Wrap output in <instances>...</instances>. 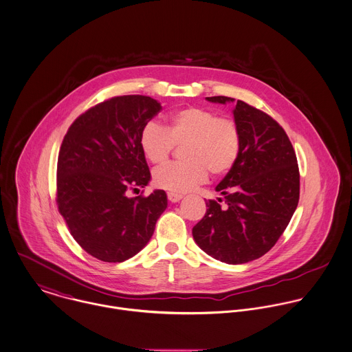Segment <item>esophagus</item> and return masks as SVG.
I'll return each instance as SVG.
<instances>
[{
	"label": "esophagus",
	"mask_w": 352,
	"mask_h": 352,
	"mask_svg": "<svg viewBox=\"0 0 352 352\" xmlns=\"http://www.w3.org/2000/svg\"><path fill=\"white\" fill-rule=\"evenodd\" d=\"M167 198H168L170 202H178L184 198V195H177V193H167Z\"/></svg>",
	"instance_id": "34e87169"
}]
</instances>
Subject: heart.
Here are the masks:
<instances>
[{
    "label": "heart",
    "mask_w": 352,
    "mask_h": 352,
    "mask_svg": "<svg viewBox=\"0 0 352 352\" xmlns=\"http://www.w3.org/2000/svg\"><path fill=\"white\" fill-rule=\"evenodd\" d=\"M143 155L153 164L167 160L174 144L182 146L184 162L167 163L154 171L157 186L171 193H185L202 184L208 171L227 174L240 154V132L230 118H217L209 109L188 107L173 112L164 128L147 122L139 136Z\"/></svg>",
    "instance_id": "heart-1"
}]
</instances>
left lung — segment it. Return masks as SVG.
Here are the masks:
<instances>
[{
    "label": "left lung",
    "mask_w": 352,
    "mask_h": 352,
    "mask_svg": "<svg viewBox=\"0 0 352 352\" xmlns=\"http://www.w3.org/2000/svg\"><path fill=\"white\" fill-rule=\"evenodd\" d=\"M206 100L234 102L224 96ZM232 113L240 154L216 186L221 197L206 202V213L192 232L212 258L241 265L263 256L286 230L300 199V173L293 146L274 118L240 100Z\"/></svg>",
    "instance_id": "obj_1"
}]
</instances>
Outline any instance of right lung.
<instances>
[{
	"mask_svg": "<svg viewBox=\"0 0 352 352\" xmlns=\"http://www.w3.org/2000/svg\"><path fill=\"white\" fill-rule=\"evenodd\" d=\"M162 111L147 96H120L80 115L58 157L56 202L79 245L120 263L142 251L167 208L164 190L128 197L151 179L139 144L143 126Z\"/></svg>",
	"mask_w": 352,
	"mask_h": 352,
	"instance_id": "1",
	"label": "right lung"
}]
</instances>
